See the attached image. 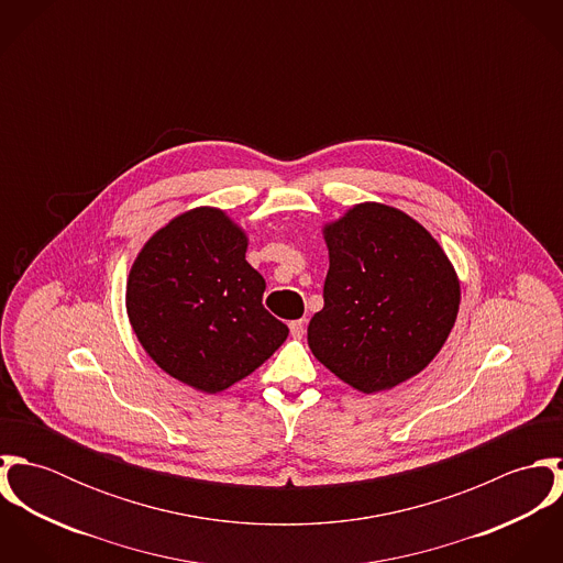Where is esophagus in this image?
<instances>
[{
  "instance_id": "1",
  "label": "esophagus",
  "mask_w": 563,
  "mask_h": 563,
  "mask_svg": "<svg viewBox=\"0 0 563 563\" xmlns=\"http://www.w3.org/2000/svg\"><path fill=\"white\" fill-rule=\"evenodd\" d=\"M303 333H306V321L290 322V335H292L295 340H301Z\"/></svg>"
}]
</instances>
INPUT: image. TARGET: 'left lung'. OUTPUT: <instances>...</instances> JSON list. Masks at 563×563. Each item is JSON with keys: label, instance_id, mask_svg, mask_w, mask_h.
<instances>
[{"label": "left lung", "instance_id": "left-lung-1", "mask_svg": "<svg viewBox=\"0 0 563 563\" xmlns=\"http://www.w3.org/2000/svg\"><path fill=\"white\" fill-rule=\"evenodd\" d=\"M329 271L308 327L314 357L373 395L418 375L446 342L460 279L438 241L384 203H360L324 225Z\"/></svg>", "mask_w": 563, "mask_h": 563}]
</instances>
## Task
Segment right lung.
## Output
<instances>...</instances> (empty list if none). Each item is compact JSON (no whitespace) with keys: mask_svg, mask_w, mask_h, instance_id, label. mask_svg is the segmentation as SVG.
<instances>
[{"mask_svg":"<svg viewBox=\"0 0 563 563\" xmlns=\"http://www.w3.org/2000/svg\"><path fill=\"white\" fill-rule=\"evenodd\" d=\"M246 236L217 208H195L156 232L130 271L125 306L164 373L214 395L251 375L288 338L262 306L264 277Z\"/></svg>","mask_w":563,"mask_h":563,"instance_id":"obj_1","label":"right lung"}]
</instances>
